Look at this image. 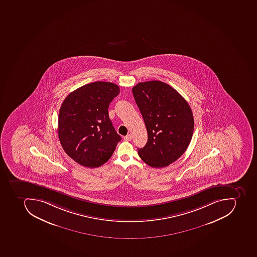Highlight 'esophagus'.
Segmentation results:
<instances>
[{
	"label": "esophagus",
	"instance_id": "34e87169",
	"mask_svg": "<svg viewBox=\"0 0 257 257\" xmlns=\"http://www.w3.org/2000/svg\"><path fill=\"white\" fill-rule=\"evenodd\" d=\"M132 135H125V137H124V140H125V141H131V140H132Z\"/></svg>",
	"mask_w": 257,
	"mask_h": 257
}]
</instances>
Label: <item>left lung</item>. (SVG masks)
Returning a JSON list of instances; mask_svg holds the SVG:
<instances>
[{
	"label": "left lung",
	"mask_w": 257,
	"mask_h": 257,
	"mask_svg": "<svg viewBox=\"0 0 257 257\" xmlns=\"http://www.w3.org/2000/svg\"><path fill=\"white\" fill-rule=\"evenodd\" d=\"M132 92L148 135L145 147L138 149L139 157L151 167L168 166L183 155L191 141V108L175 89L159 80L138 83Z\"/></svg>",
	"instance_id": "8db88e82"
}]
</instances>
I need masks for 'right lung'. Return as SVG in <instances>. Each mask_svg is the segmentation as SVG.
<instances>
[{
	"label": "right lung",
	"mask_w": 257,
	"mask_h": 257,
	"mask_svg": "<svg viewBox=\"0 0 257 257\" xmlns=\"http://www.w3.org/2000/svg\"><path fill=\"white\" fill-rule=\"evenodd\" d=\"M119 87L97 81L66 97L60 109L58 136L66 154L75 162L96 168L110 159L121 136L109 118L108 107Z\"/></svg>",
	"instance_id": "right-lung-1"
}]
</instances>
